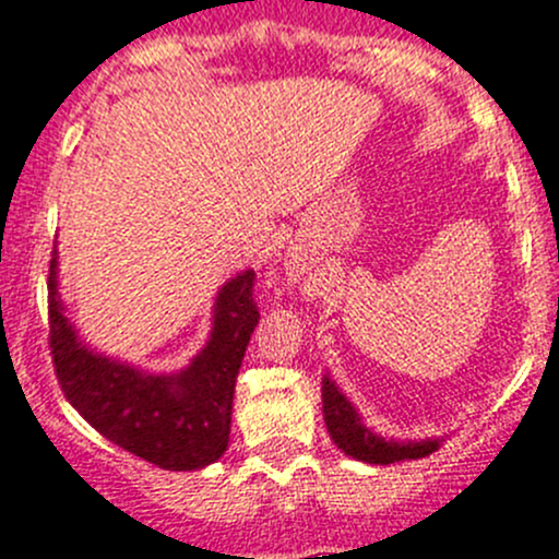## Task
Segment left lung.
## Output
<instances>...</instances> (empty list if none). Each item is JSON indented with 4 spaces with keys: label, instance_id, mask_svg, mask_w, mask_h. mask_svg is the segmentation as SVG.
<instances>
[{
    "label": "left lung",
    "instance_id": "left-lung-1",
    "mask_svg": "<svg viewBox=\"0 0 559 559\" xmlns=\"http://www.w3.org/2000/svg\"><path fill=\"white\" fill-rule=\"evenodd\" d=\"M323 418L331 440L336 449L345 451L353 460L369 462V465H391L402 460H421L438 451V440H421V443H385L383 438L369 432L361 424L350 402L340 394L329 378H323Z\"/></svg>",
    "mask_w": 559,
    "mask_h": 559
}]
</instances>
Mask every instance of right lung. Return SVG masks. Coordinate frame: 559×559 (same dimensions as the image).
<instances>
[{"label": "right lung", "instance_id": "add662e5", "mask_svg": "<svg viewBox=\"0 0 559 559\" xmlns=\"http://www.w3.org/2000/svg\"><path fill=\"white\" fill-rule=\"evenodd\" d=\"M261 312L255 272L217 296L209 345L181 374H143L94 356L75 340L57 298V252L48 269V350L70 405L103 438L165 469H198L228 449L236 378Z\"/></svg>", "mask_w": 559, "mask_h": 559}]
</instances>
